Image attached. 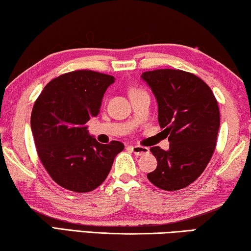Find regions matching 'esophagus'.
I'll return each mask as SVG.
<instances>
[{"label": "esophagus", "instance_id": "esophagus-1", "mask_svg": "<svg viewBox=\"0 0 251 251\" xmlns=\"http://www.w3.org/2000/svg\"><path fill=\"white\" fill-rule=\"evenodd\" d=\"M131 150H132L134 155L137 156H144L146 153L149 152V148L142 147V146H131Z\"/></svg>", "mask_w": 251, "mask_h": 251}]
</instances>
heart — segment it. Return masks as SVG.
Returning a JSON list of instances; mask_svg holds the SVG:
<instances>
[{"label": "heart", "instance_id": "b5f03b06", "mask_svg": "<svg viewBox=\"0 0 251 251\" xmlns=\"http://www.w3.org/2000/svg\"><path fill=\"white\" fill-rule=\"evenodd\" d=\"M132 92H138V90H133V91H131V93H132Z\"/></svg>", "mask_w": 251, "mask_h": 251}]
</instances>
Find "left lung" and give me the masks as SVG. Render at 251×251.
Instances as JSON below:
<instances>
[{"label":"left lung","mask_w":251,"mask_h":251,"mask_svg":"<svg viewBox=\"0 0 251 251\" xmlns=\"http://www.w3.org/2000/svg\"><path fill=\"white\" fill-rule=\"evenodd\" d=\"M158 104V122L169 149L150 148L157 168L147 175L155 186L177 191L202 174L213 155L220 128L218 102L198 76L178 69L142 73Z\"/></svg>","instance_id":"left-lung-1"}]
</instances>
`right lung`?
<instances>
[{
	"instance_id": "obj_1",
	"label": "right lung",
	"mask_w": 251,
	"mask_h": 251,
	"mask_svg": "<svg viewBox=\"0 0 251 251\" xmlns=\"http://www.w3.org/2000/svg\"><path fill=\"white\" fill-rule=\"evenodd\" d=\"M114 80L93 71L71 72L50 80L34 103L31 130L38 156L50 177L66 190H95L125 149L120 141L100 144L86 126L100 113L104 93Z\"/></svg>"
}]
</instances>
